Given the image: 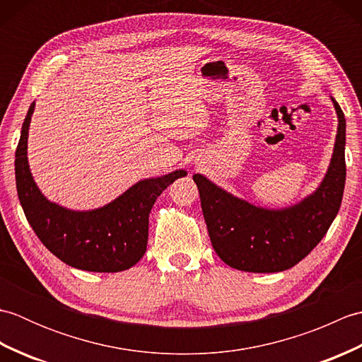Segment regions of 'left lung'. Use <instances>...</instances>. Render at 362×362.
Listing matches in <instances>:
<instances>
[{
    "label": "left lung",
    "instance_id": "left-lung-1",
    "mask_svg": "<svg viewBox=\"0 0 362 362\" xmlns=\"http://www.w3.org/2000/svg\"><path fill=\"white\" fill-rule=\"evenodd\" d=\"M337 113L332 163L319 188L288 209L269 210L232 196L206 177L194 174L211 245L230 267L245 272H281L296 266L328 232L345 187V118Z\"/></svg>",
    "mask_w": 362,
    "mask_h": 362
}]
</instances>
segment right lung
<instances>
[{
    "instance_id": "right-lung-1",
    "label": "right lung",
    "mask_w": 362,
    "mask_h": 362,
    "mask_svg": "<svg viewBox=\"0 0 362 362\" xmlns=\"http://www.w3.org/2000/svg\"><path fill=\"white\" fill-rule=\"evenodd\" d=\"M30 104L15 151V180L26 219L38 240L68 266L90 272H121L140 261L148 245L149 213L157 197L187 171L144 179L101 209L73 211L49 202L37 188L28 165Z\"/></svg>"
}]
</instances>
